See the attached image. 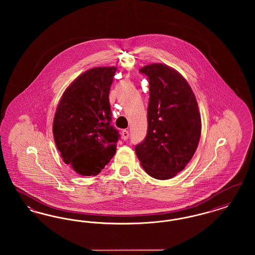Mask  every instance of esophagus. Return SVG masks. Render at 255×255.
<instances>
[{"mask_svg": "<svg viewBox=\"0 0 255 255\" xmlns=\"http://www.w3.org/2000/svg\"><path fill=\"white\" fill-rule=\"evenodd\" d=\"M122 138L124 139V140H127L128 138H129V132L127 131V130H123L122 132Z\"/></svg>", "mask_w": 255, "mask_h": 255, "instance_id": "obj_1", "label": "esophagus"}]
</instances>
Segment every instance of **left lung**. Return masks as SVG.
<instances>
[{
	"instance_id": "left-lung-1",
	"label": "left lung",
	"mask_w": 255,
	"mask_h": 255,
	"mask_svg": "<svg viewBox=\"0 0 255 255\" xmlns=\"http://www.w3.org/2000/svg\"><path fill=\"white\" fill-rule=\"evenodd\" d=\"M149 80L145 138L134 147L143 169L168 180L189 162L201 136V117L194 94L181 73L164 64L139 70Z\"/></svg>"
}]
</instances>
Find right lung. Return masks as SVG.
<instances>
[{"mask_svg": "<svg viewBox=\"0 0 255 255\" xmlns=\"http://www.w3.org/2000/svg\"><path fill=\"white\" fill-rule=\"evenodd\" d=\"M117 68H94L78 76L61 97L53 120L54 141L65 163L96 176L116 153L119 131L111 125L110 88Z\"/></svg>", "mask_w": 255, "mask_h": 255, "instance_id": "1", "label": "right lung"}]
</instances>
